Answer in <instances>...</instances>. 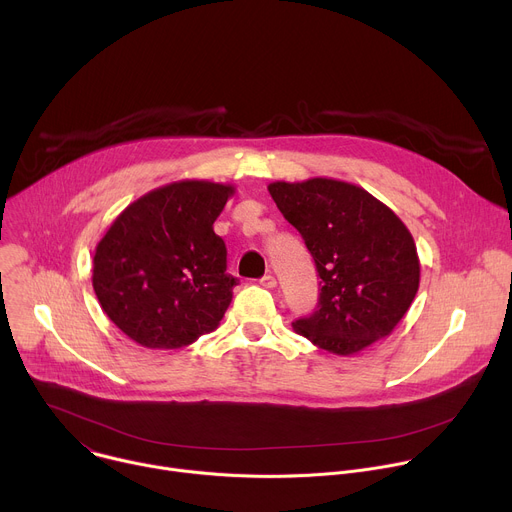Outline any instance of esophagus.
<instances>
[{
    "label": "esophagus",
    "instance_id": "esophagus-1",
    "mask_svg": "<svg viewBox=\"0 0 512 512\" xmlns=\"http://www.w3.org/2000/svg\"><path fill=\"white\" fill-rule=\"evenodd\" d=\"M259 283L263 285V287H267V289H273L275 285H277V281H275V277L271 275V273H267V275H263L261 279H259Z\"/></svg>",
    "mask_w": 512,
    "mask_h": 512
}]
</instances>
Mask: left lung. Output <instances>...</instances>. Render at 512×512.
<instances>
[{
  "mask_svg": "<svg viewBox=\"0 0 512 512\" xmlns=\"http://www.w3.org/2000/svg\"><path fill=\"white\" fill-rule=\"evenodd\" d=\"M267 188L300 231L322 285L318 308L294 330L340 356L389 336L419 287L415 241L401 218L367 190L332 178Z\"/></svg>",
  "mask_w": 512,
  "mask_h": 512,
  "instance_id": "obj_1",
  "label": "left lung"
}]
</instances>
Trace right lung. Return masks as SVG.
Segmentation results:
<instances>
[{
  "mask_svg": "<svg viewBox=\"0 0 512 512\" xmlns=\"http://www.w3.org/2000/svg\"><path fill=\"white\" fill-rule=\"evenodd\" d=\"M233 186L182 180L131 202L99 241L93 287L109 320L145 348H182L223 320L237 277L212 229Z\"/></svg>",
  "mask_w": 512,
  "mask_h": 512,
  "instance_id": "add662e5",
  "label": "right lung"
}]
</instances>
